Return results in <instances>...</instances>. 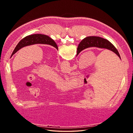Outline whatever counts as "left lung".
<instances>
[{
    "mask_svg": "<svg viewBox=\"0 0 133 133\" xmlns=\"http://www.w3.org/2000/svg\"><path fill=\"white\" fill-rule=\"evenodd\" d=\"M48 44L50 45L57 48V49L58 50V48L57 45V44L53 41V39L50 38L47 35H43V34H33L30 35L29 36L23 38L22 40L19 42L16 46L14 51L12 53L11 57L13 56L16 52L18 51L19 49H21L23 47L25 46L33 45V44Z\"/></svg>",
    "mask_w": 133,
    "mask_h": 133,
    "instance_id": "left-lung-1",
    "label": "left lung"
}]
</instances>
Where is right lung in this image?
Wrapping results in <instances>:
<instances>
[{"label": "right lung", "instance_id": "obj_1", "mask_svg": "<svg viewBox=\"0 0 133 133\" xmlns=\"http://www.w3.org/2000/svg\"><path fill=\"white\" fill-rule=\"evenodd\" d=\"M90 47H97L99 48H105V49L113 51L120 58V56L118 51L115 46L108 40L99 37H88L84 38L80 42L77 48V55L83 50Z\"/></svg>", "mask_w": 133, "mask_h": 133}]
</instances>
